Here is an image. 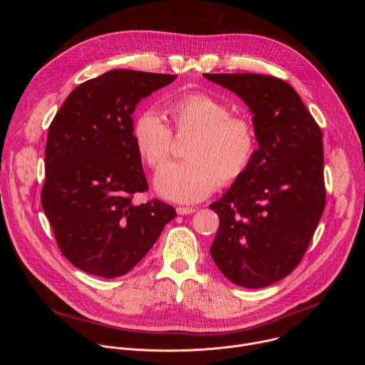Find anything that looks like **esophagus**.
Instances as JSON below:
<instances>
[{
	"mask_svg": "<svg viewBox=\"0 0 365 365\" xmlns=\"http://www.w3.org/2000/svg\"><path fill=\"white\" fill-rule=\"evenodd\" d=\"M176 211H178L179 215H190L196 211V207H193V206H178Z\"/></svg>",
	"mask_w": 365,
	"mask_h": 365,
	"instance_id": "34e87169",
	"label": "esophagus"
}]
</instances>
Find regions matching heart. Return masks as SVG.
I'll use <instances>...</instances> for the list:
<instances>
[{"instance_id":"1","label":"heart","mask_w":365,"mask_h":365,"mask_svg":"<svg viewBox=\"0 0 365 365\" xmlns=\"http://www.w3.org/2000/svg\"><path fill=\"white\" fill-rule=\"evenodd\" d=\"M168 114L178 133H192L186 160L166 165L155 175L158 193L169 200L192 203L210 196L218 182L241 179L257 153L252 121L231 115L227 103L207 93H185L168 103ZM133 141L140 158L151 168L165 165L172 150V133L162 117L147 110L133 124Z\"/></svg>"}]
</instances>
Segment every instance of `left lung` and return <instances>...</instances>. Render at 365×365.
Listing matches in <instances>:
<instances>
[{"mask_svg":"<svg viewBox=\"0 0 365 365\" xmlns=\"http://www.w3.org/2000/svg\"><path fill=\"white\" fill-rule=\"evenodd\" d=\"M252 113L258 148L251 166L212 205L220 228L211 255L232 283L259 289L287 274L325 207L322 131L287 82L258 73H203Z\"/></svg>","mask_w":365,"mask_h":365,"instance_id":"obj_1","label":"left lung"}]
</instances>
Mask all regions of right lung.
Listing matches in <instances>:
<instances>
[{
	"label": "right lung",
	"mask_w": 365,
	"mask_h": 365,
	"mask_svg": "<svg viewBox=\"0 0 365 365\" xmlns=\"http://www.w3.org/2000/svg\"><path fill=\"white\" fill-rule=\"evenodd\" d=\"M176 75L114 69L75 88L51 121L46 143L43 211L61 251L85 273H128L175 220V207L151 200L133 141L137 103Z\"/></svg>",
	"instance_id": "1"
}]
</instances>
